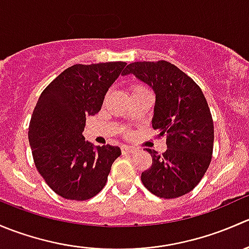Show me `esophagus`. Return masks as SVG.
Segmentation results:
<instances>
[{
	"label": "esophagus",
	"instance_id": "1",
	"mask_svg": "<svg viewBox=\"0 0 249 249\" xmlns=\"http://www.w3.org/2000/svg\"><path fill=\"white\" fill-rule=\"evenodd\" d=\"M135 148L129 147V145H123L122 147V153L123 154H129V153H134Z\"/></svg>",
	"mask_w": 249,
	"mask_h": 249
}]
</instances>
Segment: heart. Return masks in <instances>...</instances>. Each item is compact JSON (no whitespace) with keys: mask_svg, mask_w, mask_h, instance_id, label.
<instances>
[{"mask_svg":"<svg viewBox=\"0 0 249 249\" xmlns=\"http://www.w3.org/2000/svg\"><path fill=\"white\" fill-rule=\"evenodd\" d=\"M141 90H145V88L142 87V85H135V87L131 88V94H135V92L141 91Z\"/></svg>","mask_w":249,"mask_h":249,"instance_id":"1","label":"heart"}]
</instances>
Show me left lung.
I'll list each match as a JSON object with an SVG mask.
<instances>
[{
    "instance_id": "8db88e82",
    "label": "left lung",
    "mask_w": 249,
    "mask_h": 249,
    "mask_svg": "<svg viewBox=\"0 0 249 249\" xmlns=\"http://www.w3.org/2000/svg\"><path fill=\"white\" fill-rule=\"evenodd\" d=\"M123 76L134 74L155 94L153 129L166 136V152L152 155V166L141 180L152 194L175 199L192 192L212 159L213 120L199 85L171 62L140 61L127 65Z\"/></svg>"
}]
</instances>
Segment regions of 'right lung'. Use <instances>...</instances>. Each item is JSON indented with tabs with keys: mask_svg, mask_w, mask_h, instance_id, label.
<instances>
[{
	"mask_svg": "<svg viewBox=\"0 0 249 249\" xmlns=\"http://www.w3.org/2000/svg\"><path fill=\"white\" fill-rule=\"evenodd\" d=\"M126 62L73 65L43 90L32 113L29 142L35 165L60 196L83 201L106 185L119 147L94 145L83 136L88 115L100 112L105 95Z\"/></svg>",
	"mask_w": 249,
	"mask_h": 249,
	"instance_id": "obj_1",
	"label": "right lung"
}]
</instances>
